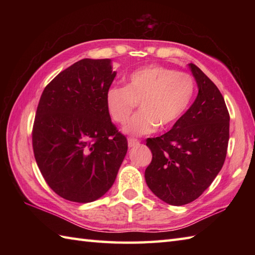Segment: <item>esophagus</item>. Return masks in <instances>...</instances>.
I'll return each mask as SVG.
<instances>
[{
    "label": "esophagus",
    "instance_id": "34e87169",
    "mask_svg": "<svg viewBox=\"0 0 255 255\" xmlns=\"http://www.w3.org/2000/svg\"><path fill=\"white\" fill-rule=\"evenodd\" d=\"M139 140L138 139H134V138H129L128 139V147L129 148H133L136 147V145L139 144Z\"/></svg>",
    "mask_w": 255,
    "mask_h": 255
}]
</instances>
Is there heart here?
Here are the masks:
<instances>
[{
	"mask_svg": "<svg viewBox=\"0 0 255 255\" xmlns=\"http://www.w3.org/2000/svg\"><path fill=\"white\" fill-rule=\"evenodd\" d=\"M195 81L191 74L161 66H148L133 71L127 86H111L106 92V108L113 121L124 124L136 102L140 111L125 125L130 136L152 133L158 126L169 128L181 119L194 99Z\"/></svg>",
	"mask_w": 255,
	"mask_h": 255,
	"instance_id": "heart-1",
	"label": "heart"
}]
</instances>
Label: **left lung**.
<instances>
[{
	"mask_svg": "<svg viewBox=\"0 0 255 255\" xmlns=\"http://www.w3.org/2000/svg\"><path fill=\"white\" fill-rule=\"evenodd\" d=\"M198 86L192 106L171 130L147 139L152 160L147 185L163 202L182 206L198 198L223 167L229 141V112L217 86L194 63Z\"/></svg>",
	"mask_w": 255,
	"mask_h": 255,
	"instance_id": "left-lung-1",
	"label": "left lung"
}]
</instances>
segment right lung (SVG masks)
<instances>
[{
    "mask_svg": "<svg viewBox=\"0 0 255 255\" xmlns=\"http://www.w3.org/2000/svg\"><path fill=\"white\" fill-rule=\"evenodd\" d=\"M116 72L111 59H82L59 73L40 96L32 149L53 192L75 203L102 197L116 180L128 143L106 108Z\"/></svg>",
    "mask_w": 255,
    "mask_h": 255,
    "instance_id": "1",
    "label": "right lung"
}]
</instances>
